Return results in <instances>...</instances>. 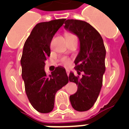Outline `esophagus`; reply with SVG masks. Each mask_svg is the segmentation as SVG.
<instances>
[{"instance_id":"34e87169","label":"esophagus","mask_w":129,"mask_h":129,"mask_svg":"<svg viewBox=\"0 0 129 129\" xmlns=\"http://www.w3.org/2000/svg\"><path fill=\"white\" fill-rule=\"evenodd\" d=\"M66 74L67 75L69 76V74H70V71H69L68 70H66Z\"/></svg>"}]
</instances>
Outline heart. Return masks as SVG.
<instances>
[{"mask_svg": "<svg viewBox=\"0 0 129 129\" xmlns=\"http://www.w3.org/2000/svg\"><path fill=\"white\" fill-rule=\"evenodd\" d=\"M66 35L67 37H69V36H72V35H73L72 33H66ZM71 62H72V61L70 58H68V57H63V58L61 59V63H62V64L63 66H65L66 67H68L70 66Z\"/></svg>", "mask_w": 129, "mask_h": 129, "instance_id": "obj_1", "label": "heart"}]
</instances>
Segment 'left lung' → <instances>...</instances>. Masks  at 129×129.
<instances>
[{
	"label": "left lung",
	"instance_id": "left-lung-1",
	"mask_svg": "<svg viewBox=\"0 0 129 129\" xmlns=\"http://www.w3.org/2000/svg\"><path fill=\"white\" fill-rule=\"evenodd\" d=\"M64 27L79 37L80 51L74 63L78 74L70 73L69 80L78 86L77 92L70 96L72 106L80 112L92 108L97 100L102 86L105 72L106 49L101 35L92 25L85 21L68 19Z\"/></svg>",
	"mask_w": 129,
	"mask_h": 129
}]
</instances>
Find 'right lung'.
I'll return each instance as SVG.
<instances>
[{"instance_id": "obj_1", "label": "right lung", "mask_w": 129, "mask_h": 129, "mask_svg": "<svg viewBox=\"0 0 129 129\" xmlns=\"http://www.w3.org/2000/svg\"><path fill=\"white\" fill-rule=\"evenodd\" d=\"M65 21L38 23L24 44L21 64L25 92L33 108L41 113L52 111L56 92L69 82L63 68L57 67L49 76L44 70L45 61L51 53V39Z\"/></svg>"}]
</instances>
